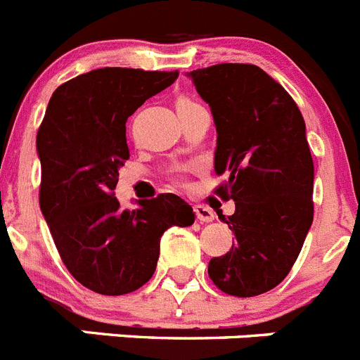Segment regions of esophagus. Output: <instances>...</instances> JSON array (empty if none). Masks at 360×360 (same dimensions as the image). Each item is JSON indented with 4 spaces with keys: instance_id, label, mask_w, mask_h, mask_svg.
<instances>
[{
    "instance_id": "obj_1",
    "label": "esophagus",
    "mask_w": 360,
    "mask_h": 360,
    "mask_svg": "<svg viewBox=\"0 0 360 360\" xmlns=\"http://www.w3.org/2000/svg\"><path fill=\"white\" fill-rule=\"evenodd\" d=\"M195 214L198 218V221H202V224H207V221L214 219V212L209 207H203V205H195Z\"/></svg>"
}]
</instances>
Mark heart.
<instances>
[{"label": "heart", "instance_id": "1", "mask_svg": "<svg viewBox=\"0 0 360 360\" xmlns=\"http://www.w3.org/2000/svg\"><path fill=\"white\" fill-rule=\"evenodd\" d=\"M195 106H200L198 103H195V101H191V98H180L176 103V110L182 111V110H189V108H195Z\"/></svg>", "mask_w": 360, "mask_h": 360}]
</instances>
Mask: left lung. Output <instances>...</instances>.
<instances>
[{
  "mask_svg": "<svg viewBox=\"0 0 360 360\" xmlns=\"http://www.w3.org/2000/svg\"><path fill=\"white\" fill-rule=\"evenodd\" d=\"M214 117V189L234 200L221 218L234 234L209 278L229 295L254 297L278 287L294 266L314 219V160L294 98L256 65L221 63L189 73Z\"/></svg>",
  "mask_w": 360,
  "mask_h": 360,
  "instance_id": "obj_1",
  "label": "left lung"
}]
</instances>
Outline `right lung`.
Masks as SVG:
<instances>
[{"label":"right lung","mask_w":360,"mask_h":360,"mask_svg":"<svg viewBox=\"0 0 360 360\" xmlns=\"http://www.w3.org/2000/svg\"><path fill=\"white\" fill-rule=\"evenodd\" d=\"M178 77L174 72L98 68L53 91L37 129L39 205L70 274L103 295L135 292L151 279L160 238L195 214L165 193L120 209L113 189L129 158L126 120Z\"/></svg>","instance_id":"1"}]
</instances>
